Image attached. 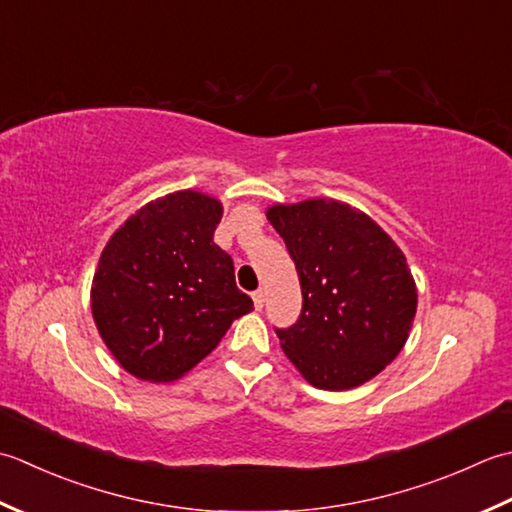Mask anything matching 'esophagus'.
<instances>
[{"mask_svg":"<svg viewBox=\"0 0 512 512\" xmlns=\"http://www.w3.org/2000/svg\"><path fill=\"white\" fill-rule=\"evenodd\" d=\"M252 298H254V307L260 311L263 309V305H265V291L263 289H258V291H254L252 294Z\"/></svg>","mask_w":512,"mask_h":512,"instance_id":"1","label":"esophagus"}]
</instances>
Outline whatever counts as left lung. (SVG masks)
Masks as SVG:
<instances>
[{"label": "left lung", "mask_w": 512, "mask_h": 512, "mask_svg": "<svg viewBox=\"0 0 512 512\" xmlns=\"http://www.w3.org/2000/svg\"><path fill=\"white\" fill-rule=\"evenodd\" d=\"M294 260L302 311L276 329L285 356L316 389L349 391L395 360L409 338L417 287L393 238L358 207L307 198L267 207Z\"/></svg>", "instance_id": "1"}]
</instances>
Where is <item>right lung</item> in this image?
<instances>
[{"label": "right lung", "mask_w": 512, "mask_h": 512, "mask_svg": "<svg viewBox=\"0 0 512 512\" xmlns=\"http://www.w3.org/2000/svg\"><path fill=\"white\" fill-rule=\"evenodd\" d=\"M216 196L179 190L145 203L110 236L90 287L101 340L130 375L172 382L192 371L254 302L214 243Z\"/></svg>", "instance_id": "obj_1"}]
</instances>
